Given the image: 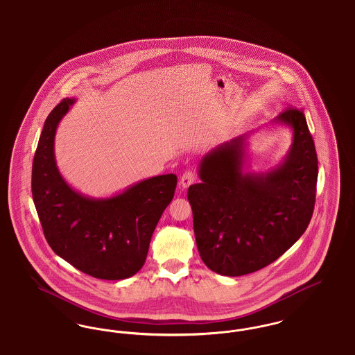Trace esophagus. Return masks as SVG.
I'll return each instance as SVG.
<instances>
[{
  "mask_svg": "<svg viewBox=\"0 0 355 355\" xmlns=\"http://www.w3.org/2000/svg\"><path fill=\"white\" fill-rule=\"evenodd\" d=\"M194 181H196V173L191 171V170H187V171L182 174L180 184H181L182 187H189Z\"/></svg>",
  "mask_w": 355,
  "mask_h": 355,
  "instance_id": "obj_1",
  "label": "esophagus"
}]
</instances>
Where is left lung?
<instances>
[{"label": "left lung", "instance_id": "obj_1", "mask_svg": "<svg viewBox=\"0 0 355 355\" xmlns=\"http://www.w3.org/2000/svg\"><path fill=\"white\" fill-rule=\"evenodd\" d=\"M278 122L293 128L286 161L262 174H242L243 137L220 145L200 165L191 185L196 242L203 263L222 275L259 270L290 249L307 229L315 205L318 158L304 112L287 107Z\"/></svg>", "mask_w": 355, "mask_h": 355}]
</instances>
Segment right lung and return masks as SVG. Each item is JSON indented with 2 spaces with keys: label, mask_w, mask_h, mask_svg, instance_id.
<instances>
[{
  "label": "right lung",
  "mask_w": 355,
  "mask_h": 355,
  "mask_svg": "<svg viewBox=\"0 0 355 355\" xmlns=\"http://www.w3.org/2000/svg\"><path fill=\"white\" fill-rule=\"evenodd\" d=\"M74 100L64 98L45 121L34 154L32 194L51 250L100 279L135 275L146 259L153 232L171 202L175 174L157 175L107 200H90L64 181L54 161L58 122Z\"/></svg>",
  "instance_id": "obj_1"
}]
</instances>
